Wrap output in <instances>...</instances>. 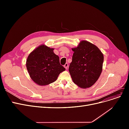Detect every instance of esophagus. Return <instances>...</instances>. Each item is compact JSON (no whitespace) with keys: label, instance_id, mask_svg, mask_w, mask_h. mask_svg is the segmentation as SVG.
Wrapping results in <instances>:
<instances>
[{"label":"esophagus","instance_id":"34e87169","mask_svg":"<svg viewBox=\"0 0 129 129\" xmlns=\"http://www.w3.org/2000/svg\"><path fill=\"white\" fill-rule=\"evenodd\" d=\"M68 63H66L64 65V67L67 69L68 68Z\"/></svg>","mask_w":129,"mask_h":129}]
</instances>
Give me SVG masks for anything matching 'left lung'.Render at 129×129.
Instances as JSON below:
<instances>
[{"label": "left lung", "mask_w": 129, "mask_h": 129, "mask_svg": "<svg viewBox=\"0 0 129 129\" xmlns=\"http://www.w3.org/2000/svg\"><path fill=\"white\" fill-rule=\"evenodd\" d=\"M72 50L69 72L73 81L81 88L91 87L102 73L103 54L96 46L85 40L81 41Z\"/></svg>", "instance_id": "obj_1"}]
</instances>
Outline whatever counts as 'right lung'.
Instances as JSON below:
<instances>
[{"label": "right lung", "instance_id": "1", "mask_svg": "<svg viewBox=\"0 0 129 129\" xmlns=\"http://www.w3.org/2000/svg\"><path fill=\"white\" fill-rule=\"evenodd\" d=\"M50 48L41 45L31 52L26 60V68L35 83L46 85L55 82L66 69L60 64L59 57Z\"/></svg>", "mask_w": 129, "mask_h": 129}]
</instances>
